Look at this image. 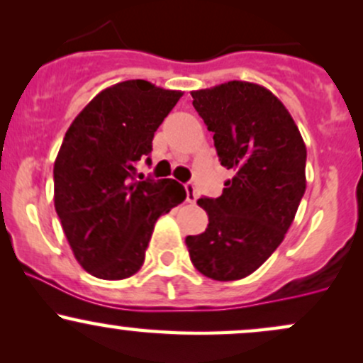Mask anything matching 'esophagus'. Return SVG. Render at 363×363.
Returning a JSON list of instances; mask_svg holds the SVG:
<instances>
[{"label": "esophagus", "mask_w": 363, "mask_h": 363, "mask_svg": "<svg viewBox=\"0 0 363 363\" xmlns=\"http://www.w3.org/2000/svg\"><path fill=\"white\" fill-rule=\"evenodd\" d=\"M186 199H187V203H191V204H194L196 203V199H198V193H196V187H194V184H186Z\"/></svg>", "instance_id": "34e87169"}]
</instances>
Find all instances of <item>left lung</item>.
Segmentation results:
<instances>
[{
    "label": "left lung",
    "mask_w": 363,
    "mask_h": 363,
    "mask_svg": "<svg viewBox=\"0 0 363 363\" xmlns=\"http://www.w3.org/2000/svg\"><path fill=\"white\" fill-rule=\"evenodd\" d=\"M223 167L220 198H201L208 228L186 237L191 262L215 281L250 276L281 245L306 191V145L291 113L264 86L228 81L191 91Z\"/></svg>",
    "instance_id": "1"
}]
</instances>
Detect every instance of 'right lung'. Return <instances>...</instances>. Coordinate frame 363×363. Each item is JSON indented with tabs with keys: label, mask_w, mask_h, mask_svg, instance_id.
<instances>
[{
	"label": "right lung",
	"mask_w": 363,
	"mask_h": 363,
	"mask_svg": "<svg viewBox=\"0 0 363 363\" xmlns=\"http://www.w3.org/2000/svg\"><path fill=\"white\" fill-rule=\"evenodd\" d=\"M181 91L143 79L96 94L65 132L54 164V204L81 267L104 281L137 274L155 221L186 199L174 179L137 181V162ZM143 179V177H140Z\"/></svg>",
	"instance_id": "right-lung-1"
}]
</instances>
